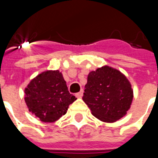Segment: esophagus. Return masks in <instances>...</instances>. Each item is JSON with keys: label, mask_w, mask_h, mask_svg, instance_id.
Here are the masks:
<instances>
[{"label": "esophagus", "mask_w": 158, "mask_h": 158, "mask_svg": "<svg viewBox=\"0 0 158 158\" xmlns=\"http://www.w3.org/2000/svg\"><path fill=\"white\" fill-rule=\"evenodd\" d=\"M83 93H84V91H83V89H81L79 92L76 93V95H75L76 97H78V98H81V97L83 96Z\"/></svg>", "instance_id": "esophagus-1"}]
</instances>
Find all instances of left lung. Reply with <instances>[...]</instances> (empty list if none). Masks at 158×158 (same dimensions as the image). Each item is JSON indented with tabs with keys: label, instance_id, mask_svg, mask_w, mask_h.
<instances>
[{
	"label": "left lung",
	"instance_id": "1",
	"mask_svg": "<svg viewBox=\"0 0 158 158\" xmlns=\"http://www.w3.org/2000/svg\"><path fill=\"white\" fill-rule=\"evenodd\" d=\"M83 96L94 116L113 123L129 109L133 100L131 85L123 73L105 66L89 73Z\"/></svg>",
	"mask_w": 158,
	"mask_h": 158
}]
</instances>
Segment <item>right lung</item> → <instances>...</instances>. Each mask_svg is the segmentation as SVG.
Returning <instances> with one entry per match:
<instances>
[{"label":"right lung","mask_w":158,"mask_h":158,"mask_svg":"<svg viewBox=\"0 0 158 158\" xmlns=\"http://www.w3.org/2000/svg\"><path fill=\"white\" fill-rule=\"evenodd\" d=\"M25 102L29 110L43 122H54L64 115L76 100L70 94L58 70L39 74L25 89Z\"/></svg>","instance_id":"add662e5"}]
</instances>
